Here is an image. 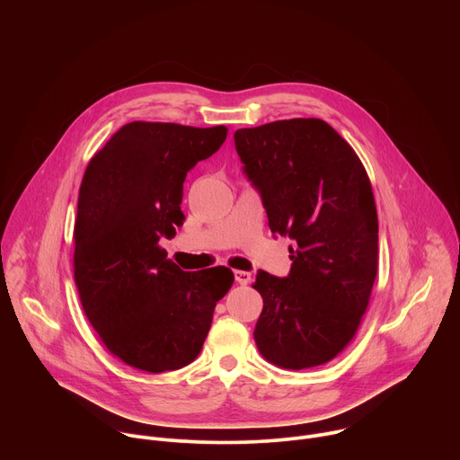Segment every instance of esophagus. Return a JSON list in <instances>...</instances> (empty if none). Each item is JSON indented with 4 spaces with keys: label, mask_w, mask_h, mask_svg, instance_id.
<instances>
[{
    "label": "esophagus",
    "mask_w": 460,
    "mask_h": 460,
    "mask_svg": "<svg viewBox=\"0 0 460 460\" xmlns=\"http://www.w3.org/2000/svg\"><path fill=\"white\" fill-rule=\"evenodd\" d=\"M234 280L240 284V286H247L251 282V273L247 271H234Z\"/></svg>",
    "instance_id": "34e87169"
}]
</instances>
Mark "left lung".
<instances>
[{
	"label": "left lung",
	"mask_w": 460,
	"mask_h": 460,
	"mask_svg": "<svg viewBox=\"0 0 460 460\" xmlns=\"http://www.w3.org/2000/svg\"><path fill=\"white\" fill-rule=\"evenodd\" d=\"M236 153L260 190L273 234L289 236L286 279L258 271L264 307L254 342L268 362L307 369L357 335L378 268V218L353 147L318 118L238 128Z\"/></svg>",
	"instance_id": "1"
}]
</instances>
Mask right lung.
<instances>
[{
    "label": "right lung",
    "mask_w": 460,
    "mask_h": 460,
    "mask_svg": "<svg viewBox=\"0 0 460 460\" xmlns=\"http://www.w3.org/2000/svg\"><path fill=\"white\" fill-rule=\"evenodd\" d=\"M227 127L130 121L91 158L75 222V282L103 346L127 366L164 373L202 351L234 275L181 271L160 240L183 226V180Z\"/></svg>",
    "instance_id": "obj_1"
}]
</instances>
